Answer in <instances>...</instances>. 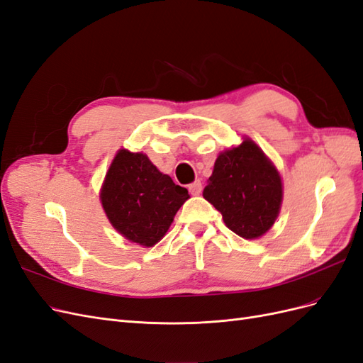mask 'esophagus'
Returning <instances> with one entry per match:
<instances>
[{"mask_svg": "<svg viewBox=\"0 0 363 363\" xmlns=\"http://www.w3.org/2000/svg\"><path fill=\"white\" fill-rule=\"evenodd\" d=\"M201 191H203V184H201L200 180H195L194 183L189 184V192H191L192 195H200Z\"/></svg>", "mask_w": 363, "mask_h": 363, "instance_id": "34e87169", "label": "esophagus"}]
</instances>
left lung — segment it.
Here are the masks:
<instances>
[{"label": "left lung", "mask_w": 363, "mask_h": 363, "mask_svg": "<svg viewBox=\"0 0 363 363\" xmlns=\"http://www.w3.org/2000/svg\"><path fill=\"white\" fill-rule=\"evenodd\" d=\"M225 225L245 239H257L276 223L283 200L280 174L251 139L218 156L203 191Z\"/></svg>", "instance_id": "obj_1"}]
</instances>
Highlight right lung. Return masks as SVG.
I'll return each instance as SVG.
<instances>
[{"instance_id": "1", "label": "right lung", "mask_w": 363, "mask_h": 363, "mask_svg": "<svg viewBox=\"0 0 363 363\" xmlns=\"http://www.w3.org/2000/svg\"><path fill=\"white\" fill-rule=\"evenodd\" d=\"M100 199L108 221L121 235L142 247H152L168 232L189 194L145 155L119 150L106 174Z\"/></svg>"}]
</instances>
